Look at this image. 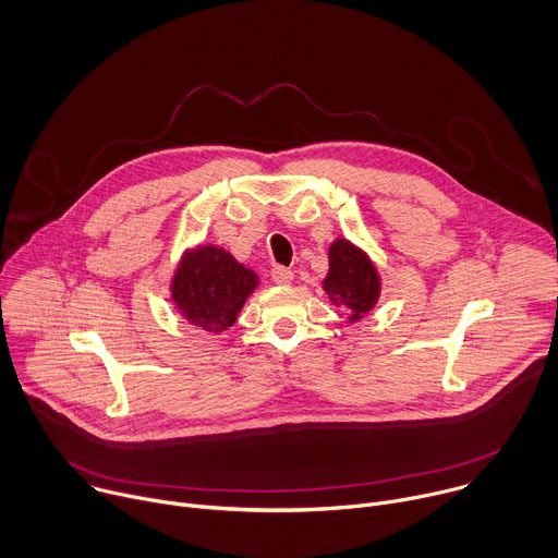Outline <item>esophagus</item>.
Wrapping results in <instances>:
<instances>
[{"label": "esophagus", "instance_id": "obj_1", "mask_svg": "<svg viewBox=\"0 0 558 558\" xmlns=\"http://www.w3.org/2000/svg\"><path fill=\"white\" fill-rule=\"evenodd\" d=\"M271 278L278 284H291L293 282V271L287 269V267H274L271 269Z\"/></svg>", "mask_w": 558, "mask_h": 558}]
</instances>
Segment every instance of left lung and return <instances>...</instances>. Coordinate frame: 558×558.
Wrapping results in <instances>:
<instances>
[{"label":"left lung","instance_id":"1","mask_svg":"<svg viewBox=\"0 0 558 558\" xmlns=\"http://www.w3.org/2000/svg\"><path fill=\"white\" fill-rule=\"evenodd\" d=\"M323 287L331 304L349 311L347 320L360 323L366 317L379 295L381 278L371 256L349 238H336L329 247V274Z\"/></svg>","mask_w":558,"mask_h":558}]
</instances>
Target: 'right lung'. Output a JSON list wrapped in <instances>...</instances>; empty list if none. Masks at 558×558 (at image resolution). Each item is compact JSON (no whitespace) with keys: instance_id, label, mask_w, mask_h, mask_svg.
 <instances>
[{"instance_id":"1","label":"right lung","mask_w":558,"mask_h":558,"mask_svg":"<svg viewBox=\"0 0 558 558\" xmlns=\"http://www.w3.org/2000/svg\"><path fill=\"white\" fill-rule=\"evenodd\" d=\"M254 269L238 263L218 245L187 247L170 278V295L183 320L222 333L238 320V313L258 289Z\"/></svg>"}]
</instances>
